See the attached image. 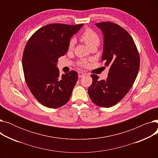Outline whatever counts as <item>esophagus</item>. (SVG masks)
Segmentation results:
<instances>
[{
    "instance_id": "esophagus-1",
    "label": "esophagus",
    "mask_w": 158,
    "mask_h": 158,
    "mask_svg": "<svg viewBox=\"0 0 158 158\" xmlns=\"http://www.w3.org/2000/svg\"><path fill=\"white\" fill-rule=\"evenodd\" d=\"M85 73H83V72H79L78 73V76H79V78L82 77H83V76H85Z\"/></svg>"
}]
</instances>
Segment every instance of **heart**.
<instances>
[{
    "label": "heart",
    "mask_w": 158,
    "mask_h": 158,
    "mask_svg": "<svg viewBox=\"0 0 158 158\" xmlns=\"http://www.w3.org/2000/svg\"><path fill=\"white\" fill-rule=\"evenodd\" d=\"M81 40L84 41V42L90 48L95 45H98L99 36L97 35V33L95 32L94 30L90 28H86L83 31H82L80 35ZM75 45V39L73 38H71L68 44V48L69 50H72ZM78 64L82 67L86 68L89 65V62L87 60H81L78 62Z\"/></svg>",
    "instance_id": "heart-1"
}]
</instances>
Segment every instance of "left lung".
I'll use <instances>...</instances> for the list:
<instances>
[{"label": "left lung", "mask_w": 158, "mask_h": 158, "mask_svg": "<svg viewBox=\"0 0 158 158\" xmlns=\"http://www.w3.org/2000/svg\"><path fill=\"white\" fill-rule=\"evenodd\" d=\"M104 35L101 61L110 66L108 77L99 81L92 74V84L88 88L92 101L102 107L119 102L133 85L139 68V55L129 33L119 25L110 22L95 23Z\"/></svg>", "instance_id": "left-lung-1"}]
</instances>
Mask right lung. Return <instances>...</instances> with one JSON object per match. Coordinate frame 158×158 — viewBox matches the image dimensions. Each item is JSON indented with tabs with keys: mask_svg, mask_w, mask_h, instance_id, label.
<instances>
[{
	"mask_svg": "<svg viewBox=\"0 0 158 158\" xmlns=\"http://www.w3.org/2000/svg\"><path fill=\"white\" fill-rule=\"evenodd\" d=\"M83 24H48L28 40L22 56L25 81L31 92L41 104L58 108L67 103L76 84L75 70L61 76L57 68L58 58L68 51L72 36Z\"/></svg>",
	"mask_w": 158,
	"mask_h": 158,
	"instance_id": "1",
	"label": "right lung"
}]
</instances>
